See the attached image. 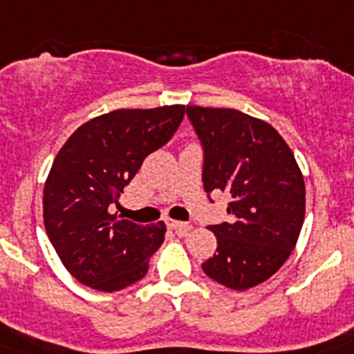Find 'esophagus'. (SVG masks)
<instances>
[{
  "label": "esophagus",
  "mask_w": 354,
  "mask_h": 354,
  "mask_svg": "<svg viewBox=\"0 0 354 354\" xmlns=\"http://www.w3.org/2000/svg\"><path fill=\"white\" fill-rule=\"evenodd\" d=\"M166 224H168V227H171V230H175V232L179 233V235H186V233L192 230L189 224L180 223V221H174V218H166Z\"/></svg>",
  "instance_id": "1"
}]
</instances>
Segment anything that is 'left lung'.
I'll list each match as a JSON object with an SVG mask.
<instances>
[{
	"label": "left lung",
	"instance_id": "left-lung-1",
	"mask_svg": "<svg viewBox=\"0 0 354 354\" xmlns=\"http://www.w3.org/2000/svg\"><path fill=\"white\" fill-rule=\"evenodd\" d=\"M204 146L206 194L226 192L232 223L209 226L217 253L204 273L235 291L255 288L282 268L306 215V184L275 128L233 108L186 106Z\"/></svg>",
	"mask_w": 354,
	"mask_h": 354
}]
</instances>
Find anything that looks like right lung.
Returning <instances> with one entry per match:
<instances>
[{"label": "right lung", "instance_id": "1", "mask_svg": "<svg viewBox=\"0 0 354 354\" xmlns=\"http://www.w3.org/2000/svg\"><path fill=\"white\" fill-rule=\"evenodd\" d=\"M183 118L184 104L121 108L81 124L57 151L43 189V221L55 253L81 284L112 293L148 273L165 223L139 226L108 208Z\"/></svg>", "mask_w": 354, "mask_h": 354}]
</instances>
